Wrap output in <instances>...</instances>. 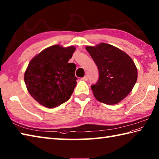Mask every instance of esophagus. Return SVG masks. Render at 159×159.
<instances>
[{
  "label": "esophagus",
  "instance_id": "esophagus-1",
  "mask_svg": "<svg viewBox=\"0 0 159 159\" xmlns=\"http://www.w3.org/2000/svg\"><path fill=\"white\" fill-rule=\"evenodd\" d=\"M82 80H83V81H87V80H88V76L85 75L84 77H82Z\"/></svg>",
  "mask_w": 159,
  "mask_h": 159
}]
</instances>
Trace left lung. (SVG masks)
I'll return each instance as SVG.
<instances>
[{
    "label": "left lung",
    "instance_id": "1",
    "mask_svg": "<svg viewBox=\"0 0 159 159\" xmlns=\"http://www.w3.org/2000/svg\"><path fill=\"white\" fill-rule=\"evenodd\" d=\"M98 68L99 77L91 86L93 95L99 102L114 105L125 98L137 80V69L134 61L124 51L104 43L87 46Z\"/></svg>",
    "mask_w": 159,
    "mask_h": 159
}]
</instances>
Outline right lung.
I'll list each match as a JSON object with an SVG mask.
<instances>
[{
  "label": "right lung",
  "mask_w": 159,
  "mask_h": 159,
  "mask_svg": "<svg viewBox=\"0 0 159 159\" xmlns=\"http://www.w3.org/2000/svg\"><path fill=\"white\" fill-rule=\"evenodd\" d=\"M75 49L73 46L53 45L29 63L25 82L32 98L42 106L52 108L70 99L77 84L76 66L68 61Z\"/></svg>",
  "instance_id": "add662e5"
}]
</instances>
